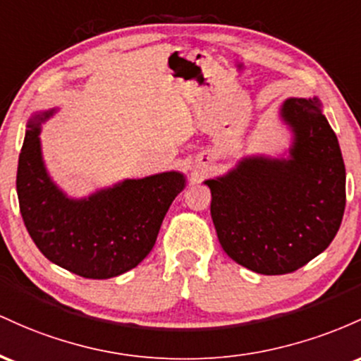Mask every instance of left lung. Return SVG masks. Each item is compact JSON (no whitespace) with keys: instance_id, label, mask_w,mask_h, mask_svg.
I'll list each match as a JSON object with an SVG mask.
<instances>
[{"instance_id":"obj_1","label":"left lung","mask_w":361,"mask_h":361,"mask_svg":"<svg viewBox=\"0 0 361 361\" xmlns=\"http://www.w3.org/2000/svg\"><path fill=\"white\" fill-rule=\"evenodd\" d=\"M278 117L290 133L288 148L245 155L204 180L226 256L259 274L293 273L324 252L346 204L341 148L321 100L286 99Z\"/></svg>"}]
</instances>
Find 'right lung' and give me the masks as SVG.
Instances as JSON below:
<instances>
[{
	"label": "right lung",
	"mask_w": 361,
	"mask_h": 361,
	"mask_svg": "<svg viewBox=\"0 0 361 361\" xmlns=\"http://www.w3.org/2000/svg\"><path fill=\"white\" fill-rule=\"evenodd\" d=\"M58 111H37L27 121L17 170L23 224L40 252L61 268L90 279L119 276L148 256L188 179L167 170L123 179L83 197L68 196L51 177L40 141L42 124Z\"/></svg>",
	"instance_id": "1"
}]
</instances>
